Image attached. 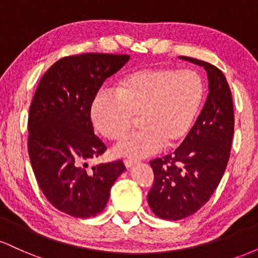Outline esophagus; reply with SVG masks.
I'll return each mask as SVG.
<instances>
[{"label":"esophagus","instance_id":"obj_1","mask_svg":"<svg viewBox=\"0 0 258 258\" xmlns=\"http://www.w3.org/2000/svg\"><path fill=\"white\" fill-rule=\"evenodd\" d=\"M123 164H125V166L128 168V167H131L132 165H135L136 164V161L135 160H128V159H126V160H123Z\"/></svg>","mask_w":258,"mask_h":258}]
</instances>
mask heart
I'll use <instances>...</instances> for the list:
<instances>
[{
  "instance_id": "obj_1",
  "label": "heart",
  "mask_w": 258,
  "mask_h": 258,
  "mask_svg": "<svg viewBox=\"0 0 258 258\" xmlns=\"http://www.w3.org/2000/svg\"><path fill=\"white\" fill-rule=\"evenodd\" d=\"M205 97L198 73L171 68H147L120 80L117 92L100 91L91 106V119L100 135L117 141L138 116L141 128L114 148L119 156L139 159L173 147L190 132Z\"/></svg>"
}]
</instances>
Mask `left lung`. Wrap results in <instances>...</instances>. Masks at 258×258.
Returning a JSON list of instances; mask_svg holds the SVG:
<instances>
[{"mask_svg": "<svg viewBox=\"0 0 258 258\" xmlns=\"http://www.w3.org/2000/svg\"><path fill=\"white\" fill-rule=\"evenodd\" d=\"M179 58L204 67L210 92L182 144L173 154L150 161L154 183L148 204L168 221L183 220L210 200L226 171L234 133L232 92L223 73L199 59Z\"/></svg>", "mask_w": 258, "mask_h": 258, "instance_id": "left-lung-1", "label": "left lung"}]
</instances>
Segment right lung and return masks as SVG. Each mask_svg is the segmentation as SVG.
Returning <instances> with one entry per match:
<instances>
[{
    "label": "right lung",
    "instance_id": "right-lung-1",
    "mask_svg": "<svg viewBox=\"0 0 258 258\" xmlns=\"http://www.w3.org/2000/svg\"><path fill=\"white\" fill-rule=\"evenodd\" d=\"M127 54L81 53L44 73L29 109L28 152L47 200L73 217L104 210L111 185L126 170L121 160L87 168L106 150L94 135L91 106L103 82L128 61Z\"/></svg>",
    "mask_w": 258,
    "mask_h": 258
}]
</instances>
